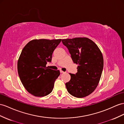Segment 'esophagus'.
<instances>
[{
    "mask_svg": "<svg viewBox=\"0 0 124 124\" xmlns=\"http://www.w3.org/2000/svg\"><path fill=\"white\" fill-rule=\"evenodd\" d=\"M60 73H65V72H64V71H60Z\"/></svg>",
    "mask_w": 124,
    "mask_h": 124,
    "instance_id": "obj_1",
    "label": "esophagus"
}]
</instances>
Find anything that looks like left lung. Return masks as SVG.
<instances>
[{
	"label": "left lung",
	"mask_w": 124,
	"mask_h": 124,
	"mask_svg": "<svg viewBox=\"0 0 124 124\" xmlns=\"http://www.w3.org/2000/svg\"><path fill=\"white\" fill-rule=\"evenodd\" d=\"M74 63L78 72L70 73L71 80L65 83L68 92L75 97H86L97 86L103 69V57L101 50L87 38L63 39Z\"/></svg>",
	"instance_id": "8db88e82"
}]
</instances>
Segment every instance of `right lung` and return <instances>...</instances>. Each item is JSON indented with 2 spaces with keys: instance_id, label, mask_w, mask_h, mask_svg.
<instances>
[{
  "instance_id": "add662e5",
  "label": "right lung",
  "mask_w": 124,
  "mask_h": 124,
  "mask_svg": "<svg viewBox=\"0 0 124 124\" xmlns=\"http://www.w3.org/2000/svg\"><path fill=\"white\" fill-rule=\"evenodd\" d=\"M61 39H34L23 47L19 58L17 69L22 84L33 96L43 97L53 90L59 70L46 66L52 60L53 52Z\"/></svg>"
}]
</instances>
